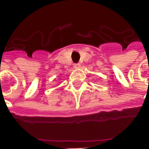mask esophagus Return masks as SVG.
Wrapping results in <instances>:
<instances>
[{"label":"esophagus","mask_w":149,"mask_h":149,"mask_svg":"<svg viewBox=\"0 0 149 149\" xmlns=\"http://www.w3.org/2000/svg\"><path fill=\"white\" fill-rule=\"evenodd\" d=\"M73 67H74V68H76V69H78V68H81V65H80V64H75Z\"/></svg>","instance_id":"34e87169"}]
</instances>
